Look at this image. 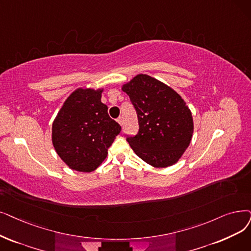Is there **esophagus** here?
Instances as JSON below:
<instances>
[{"instance_id": "34e87169", "label": "esophagus", "mask_w": 251, "mask_h": 251, "mask_svg": "<svg viewBox=\"0 0 251 251\" xmlns=\"http://www.w3.org/2000/svg\"><path fill=\"white\" fill-rule=\"evenodd\" d=\"M117 122L122 126V125H123V119H122V117H119V118L117 119Z\"/></svg>"}]
</instances>
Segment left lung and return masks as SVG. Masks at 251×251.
I'll return each mask as SVG.
<instances>
[{"instance_id": "1", "label": "left lung", "mask_w": 251, "mask_h": 251, "mask_svg": "<svg viewBox=\"0 0 251 251\" xmlns=\"http://www.w3.org/2000/svg\"><path fill=\"white\" fill-rule=\"evenodd\" d=\"M137 113L139 130L127 141L135 154L157 168L171 166L188 149L193 117L181 96L151 75L139 74L122 86Z\"/></svg>"}]
</instances>
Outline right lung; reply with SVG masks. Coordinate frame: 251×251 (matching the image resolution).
<instances>
[{"label": "right lung", "instance_id": "add662e5", "mask_svg": "<svg viewBox=\"0 0 251 251\" xmlns=\"http://www.w3.org/2000/svg\"><path fill=\"white\" fill-rule=\"evenodd\" d=\"M103 89L78 88L64 101L52 124V144L71 169L91 172L107 156L121 131L101 102Z\"/></svg>", "mask_w": 251, "mask_h": 251}]
</instances>
